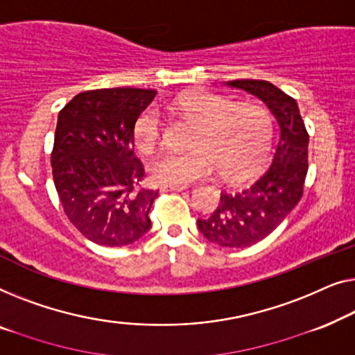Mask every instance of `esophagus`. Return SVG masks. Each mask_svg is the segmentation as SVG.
<instances>
[{"mask_svg":"<svg viewBox=\"0 0 355 355\" xmlns=\"http://www.w3.org/2000/svg\"><path fill=\"white\" fill-rule=\"evenodd\" d=\"M187 188V184H162L161 187L162 191H183Z\"/></svg>","mask_w":355,"mask_h":355,"instance_id":"34e87169","label":"esophagus"}]
</instances>
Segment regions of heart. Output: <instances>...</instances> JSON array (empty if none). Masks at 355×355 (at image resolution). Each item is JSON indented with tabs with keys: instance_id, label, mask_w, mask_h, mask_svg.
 I'll list each match as a JSON object with an SVG mask.
<instances>
[{
	"instance_id": "obj_1",
	"label": "heart",
	"mask_w": 355,
	"mask_h": 355,
	"mask_svg": "<svg viewBox=\"0 0 355 355\" xmlns=\"http://www.w3.org/2000/svg\"><path fill=\"white\" fill-rule=\"evenodd\" d=\"M175 107L196 122L187 151H164L153 159L148 172L154 182L188 184L220 171L230 182H239L259 167L270 143V123L262 107L251 103L233 104L220 94L191 89L175 99ZM162 137L157 107H148L133 125V141L148 154Z\"/></svg>"
}]
</instances>
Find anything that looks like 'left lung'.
I'll list each match as a JSON object with an SVG mask.
<instances>
[{
    "label": "left lung",
    "instance_id": "8db88e82",
    "mask_svg": "<svg viewBox=\"0 0 355 355\" xmlns=\"http://www.w3.org/2000/svg\"><path fill=\"white\" fill-rule=\"evenodd\" d=\"M225 85L261 99L278 123L270 167L251 187L222 193L212 216L198 218V230L209 241L243 249L267 238L297 206L307 175L309 135L297 103L275 85L248 78Z\"/></svg>",
    "mask_w": 355,
    "mask_h": 355
}]
</instances>
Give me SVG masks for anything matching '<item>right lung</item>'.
Returning a JSON list of instances; mask_svg holds the SVG:
<instances>
[{"mask_svg": "<svg viewBox=\"0 0 355 355\" xmlns=\"http://www.w3.org/2000/svg\"><path fill=\"white\" fill-rule=\"evenodd\" d=\"M154 89L103 88L77 94L58 116L51 167L64 212L99 246H125L151 228L157 191L139 182L133 125Z\"/></svg>", "mask_w": 355, "mask_h": 355, "instance_id": "add662e5", "label": "right lung"}]
</instances>
